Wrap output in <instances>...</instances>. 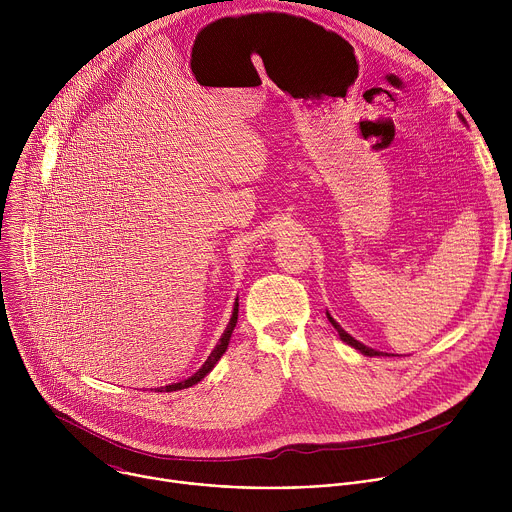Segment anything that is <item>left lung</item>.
<instances>
[{"label":"left lung","instance_id":"obj_1","mask_svg":"<svg viewBox=\"0 0 512 512\" xmlns=\"http://www.w3.org/2000/svg\"><path fill=\"white\" fill-rule=\"evenodd\" d=\"M328 314V312H326ZM328 320H330V324L338 330V334H340V338L346 342V344H350L352 348H356V350H360L362 354H367V356H391V354H387V352H379V350H375V348H369V346H364L362 342H358V340H354L348 332H344L342 328H340V324L328 314Z\"/></svg>","mask_w":512,"mask_h":512}]
</instances>
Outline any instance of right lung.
Masks as SVG:
<instances>
[{"label": "right lung", "mask_w": 512, "mask_h": 512, "mask_svg": "<svg viewBox=\"0 0 512 512\" xmlns=\"http://www.w3.org/2000/svg\"><path fill=\"white\" fill-rule=\"evenodd\" d=\"M237 318H239V300L235 302V308H233V316H231V322H229V326H227V330H225V334L221 336V340H218V344L214 346V350L210 352V356L206 358V362L202 364V367L192 375V377H188V379H184L182 383H174V385H166V387H160V389H156L158 393H162V391H166V393H170V391H180V389H188V387H192V385H196L200 379H204L212 369H214V364L218 362V358H221L223 354H225V350H227V346H229V340H231V334H233V330H235V326H237Z\"/></svg>", "instance_id": "obj_1"}]
</instances>
